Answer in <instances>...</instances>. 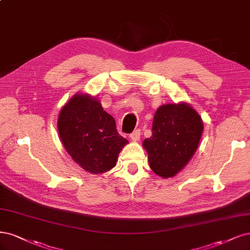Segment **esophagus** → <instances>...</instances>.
Here are the masks:
<instances>
[{"label":"esophagus","mask_w":250,"mask_h":250,"mask_svg":"<svg viewBox=\"0 0 250 250\" xmlns=\"http://www.w3.org/2000/svg\"><path fill=\"white\" fill-rule=\"evenodd\" d=\"M141 129H136V130H134L132 133H130V135H129V137H130V139L132 140V141H134V142H137V141H140V139H141Z\"/></svg>","instance_id":"esophagus-1"}]
</instances>
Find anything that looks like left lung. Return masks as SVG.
I'll use <instances>...</instances> for the list:
<instances>
[{
  "label": "left lung",
  "instance_id": "obj_1",
  "mask_svg": "<svg viewBox=\"0 0 250 250\" xmlns=\"http://www.w3.org/2000/svg\"><path fill=\"white\" fill-rule=\"evenodd\" d=\"M203 128L200 115L187 103L160 106L154 116L152 135L144 141L154 173L162 178L179 173L195 153Z\"/></svg>",
  "mask_w": 250,
  "mask_h": 250
}]
</instances>
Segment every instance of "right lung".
I'll use <instances>...</instances> for the list:
<instances>
[{"instance_id":"obj_1","label":"right lung","mask_w":250,"mask_h":250,"mask_svg":"<svg viewBox=\"0 0 250 250\" xmlns=\"http://www.w3.org/2000/svg\"><path fill=\"white\" fill-rule=\"evenodd\" d=\"M58 130L68 154L84 169L100 174L116 166L118 154L128 143L115 119L90 95L77 94L60 111Z\"/></svg>"}]
</instances>
